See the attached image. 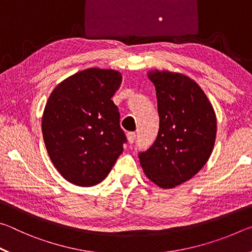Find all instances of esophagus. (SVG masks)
Listing matches in <instances>:
<instances>
[{
  "instance_id": "1",
  "label": "esophagus",
  "mask_w": 252,
  "mask_h": 252,
  "mask_svg": "<svg viewBox=\"0 0 252 252\" xmlns=\"http://www.w3.org/2000/svg\"><path fill=\"white\" fill-rule=\"evenodd\" d=\"M135 133L134 132H127L126 133V139H127V141H129L130 143H133L134 142V140H135Z\"/></svg>"
}]
</instances>
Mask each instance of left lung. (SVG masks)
<instances>
[{"label": "left lung", "mask_w": 252, "mask_h": 252, "mask_svg": "<svg viewBox=\"0 0 252 252\" xmlns=\"http://www.w3.org/2000/svg\"><path fill=\"white\" fill-rule=\"evenodd\" d=\"M159 132L152 147L139 155L149 180L163 189L180 186L194 177L211 156L217 135L213 106L199 84L189 76L152 70Z\"/></svg>", "instance_id": "obj_1"}]
</instances>
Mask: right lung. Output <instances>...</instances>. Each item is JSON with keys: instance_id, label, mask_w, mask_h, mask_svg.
Segmentation results:
<instances>
[{"instance_id": "add662e5", "label": "right lung", "mask_w": 252, "mask_h": 252, "mask_svg": "<svg viewBox=\"0 0 252 252\" xmlns=\"http://www.w3.org/2000/svg\"><path fill=\"white\" fill-rule=\"evenodd\" d=\"M122 83L117 70L90 67L55 87L42 116V133L54 167L66 181L92 187L104 180L126 141L111 97Z\"/></svg>"}]
</instances>
